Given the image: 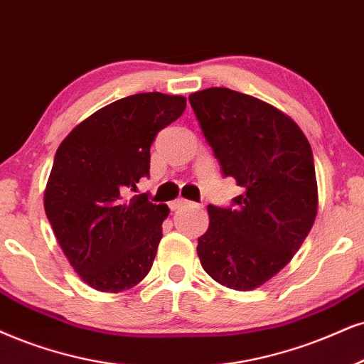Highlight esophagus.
Returning <instances> with one entry per match:
<instances>
[{"mask_svg":"<svg viewBox=\"0 0 364 364\" xmlns=\"http://www.w3.org/2000/svg\"><path fill=\"white\" fill-rule=\"evenodd\" d=\"M186 205H191V203L187 199H183V197H178V199H175L170 203V209L175 210V209H181V208H186Z\"/></svg>","mask_w":364,"mask_h":364,"instance_id":"1","label":"esophagus"}]
</instances>
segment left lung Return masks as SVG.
<instances>
[{"label":"left lung","instance_id":"8db88e82","mask_svg":"<svg viewBox=\"0 0 364 364\" xmlns=\"http://www.w3.org/2000/svg\"><path fill=\"white\" fill-rule=\"evenodd\" d=\"M189 102L223 173L245 189L232 209L208 205L200 264L228 289H258L294 258L316 221L311 143L290 116L248 94L209 87Z\"/></svg>","mask_w":364,"mask_h":364}]
</instances>
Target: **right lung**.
Masks as SVG:
<instances>
[{"label":"right lung","instance_id":"1","mask_svg":"<svg viewBox=\"0 0 364 364\" xmlns=\"http://www.w3.org/2000/svg\"><path fill=\"white\" fill-rule=\"evenodd\" d=\"M183 109V96L133 94L87 116L58 145L45 214L70 267L92 289L118 294L150 272L170 209L127 194L150 173L155 134Z\"/></svg>","mask_w":364,"mask_h":364}]
</instances>
